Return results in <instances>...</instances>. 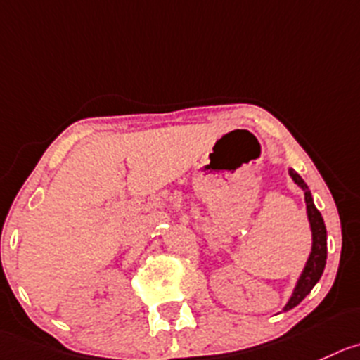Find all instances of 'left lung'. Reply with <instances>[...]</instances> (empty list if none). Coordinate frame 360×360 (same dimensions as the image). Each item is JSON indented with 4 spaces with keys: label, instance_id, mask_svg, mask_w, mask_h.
Returning <instances> with one entry per match:
<instances>
[{
    "label": "left lung",
    "instance_id": "left-lung-1",
    "mask_svg": "<svg viewBox=\"0 0 360 360\" xmlns=\"http://www.w3.org/2000/svg\"><path fill=\"white\" fill-rule=\"evenodd\" d=\"M290 176H292L293 182L304 191V200H306V212H307V219H309V226H311V252L309 258H307L306 265H304L302 274L299 276L295 283V288H293L292 297L288 299L286 306L283 307V311H290L293 309L295 306H299L306 295H309L311 290L314 288L318 281H320L321 274H323L325 263H327V229H325V222L321 214L318 212V208L314 207L313 196H311L309 187L306 186V182L302 180L297 171H293L292 167L288 169Z\"/></svg>",
    "mask_w": 360,
    "mask_h": 360
}]
</instances>
